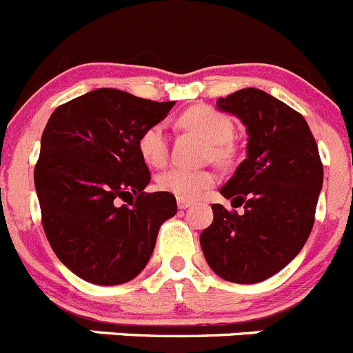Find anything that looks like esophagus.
I'll list each match as a JSON object with an SVG mask.
<instances>
[{
	"label": "esophagus",
	"mask_w": 353,
	"mask_h": 353,
	"mask_svg": "<svg viewBox=\"0 0 353 353\" xmlns=\"http://www.w3.org/2000/svg\"><path fill=\"white\" fill-rule=\"evenodd\" d=\"M192 200H188V199H177V207L179 209H188V207L192 205Z\"/></svg>",
	"instance_id": "34e87169"
}]
</instances>
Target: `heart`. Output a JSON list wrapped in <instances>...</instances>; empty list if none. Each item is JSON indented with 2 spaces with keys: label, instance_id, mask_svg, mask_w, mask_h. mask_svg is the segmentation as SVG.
<instances>
[{
  "label": "heart",
  "instance_id": "1",
  "mask_svg": "<svg viewBox=\"0 0 353 353\" xmlns=\"http://www.w3.org/2000/svg\"><path fill=\"white\" fill-rule=\"evenodd\" d=\"M181 125L192 130L200 132L210 144H214L212 151L217 160L226 158V143H230L235 132L232 118L221 111L209 106H196L184 111L179 118ZM137 150L141 158L151 167H163L169 158V137L165 127L161 123H154L148 127L139 136ZM216 183V176L210 170H192L183 167H174L167 172L160 174L157 179L160 192L170 193L177 199H196L203 190Z\"/></svg>",
  "mask_w": 353,
  "mask_h": 353
}]
</instances>
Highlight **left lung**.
Wrapping results in <instances>:
<instances>
[{
  "label": "left lung",
  "instance_id": "1",
  "mask_svg": "<svg viewBox=\"0 0 353 353\" xmlns=\"http://www.w3.org/2000/svg\"><path fill=\"white\" fill-rule=\"evenodd\" d=\"M217 108L236 114L249 134L247 158L221 188L243 214L214 203L200 245L221 279L256 284L291 263L310 236L324 169L306 120L279 99L242 88Z\"/></svg>",
  "mask_w": 353,
  "mask_h": 353
}]
</instances>
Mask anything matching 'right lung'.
Returning a JSON list of instances; mask_svg holds the SVG:
<instances>
[{
    "mask_svg": "<svg viewBox=\"0 0 353 353\" xmlns=\"http://www.w3.org/2000/svg\"><path fill=\"white\" fill-rule=\"evenodd\" d=\"M174 104L97 88L59 106L43 130L34 167L41 225L83 281L117 285L139 275L161 223L177 212L174 195L144 192L151 174L137 150Z\"/></svg>",
    "mask_w": 353,
    "mask_h": 353,
    "instance_id": "obj_1",
    "label": "right lung"
}]
</instances>
